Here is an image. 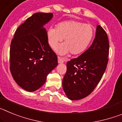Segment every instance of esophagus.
<instances>
[{
  "mask_svg": "<svg viewBox=\"0 0 122 122\" xmlns=\"http://www.w3.org/2000/svg\"><path fill=\"white\" fill-rule=\"evenodd\" d=\"M65 62V60L63 59H62L60 57H58V63H62Z\"/></svg>",
  "mask_w": 122,
  "mask_h": 122,
  "instance_id": "1",
  "label": "esophagus"
}]
</instances>
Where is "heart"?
Listing matches in <instances>:
<instances>
[{"mask_svg": "<svg viewBox=\"0 0 122 122\" xmlns=\"http://www.w3.org/2000/svg\"><path fill=\"white\" fill-rule=\"evenodd\" d=\"M93 36L94 29L91 25L76 20L60 22L57 27H50L47 32L48 43L53 49L64 39V45L56 49L60 55L69 52L73 56L81 54L88 48Z\"/></svg>", "mask_w": 122, "mask_h": 122, "instance_id": "heart-1", "label": "heart"}]
</instances>
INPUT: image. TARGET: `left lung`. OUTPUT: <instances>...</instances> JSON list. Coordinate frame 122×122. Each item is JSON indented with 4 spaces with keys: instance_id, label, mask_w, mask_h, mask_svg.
Listing matches in <instances>:
<instances>
[{
    "instance_id": "1",
    "label": "left lung",
    "mask_w": 122,
    "mask_h": 122,
    "mask_svg": "<svg viewBox=\"0 0 122 122\" xmlns=\"http://www.w3.org/2000/svg\"><path fill=\"white\" fill-rule=\"evenodd\" d=\"M109 49L107 33L98 25L90 48L66 63L62 87L70 100H81L93 92L107 67Z\"/></svg>"
}]
</instances>
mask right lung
<instances>
[{"label": "right lung", "mask_w": 122, "mask_h": 122, "mask_svg": "<svg viewBox=\"0 0 122 122\" xmlns=\"http://www.w3.org/2000/svg\"><path fill=\"white\" fill-rule=\"evenodd\" d=\"M52 17L51 13H34L18 27L11 42V73L26 91L40 88L48 74L57 66V57L49 45L44 27Z\"/></svg>", "instance_id": "1"}]
</instances>
